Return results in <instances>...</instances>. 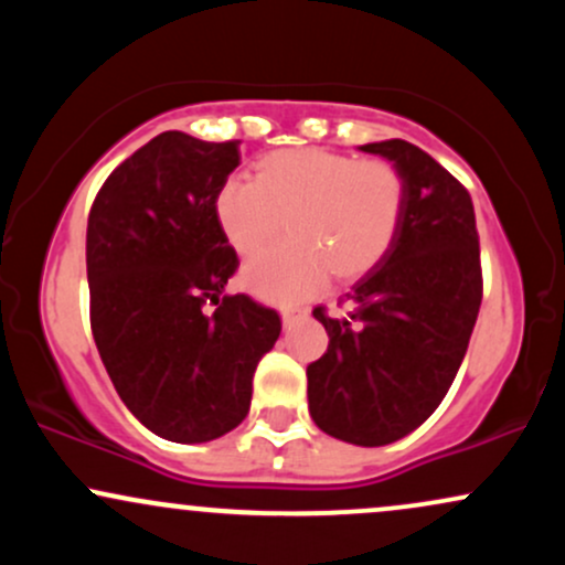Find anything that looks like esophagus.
Here are the masks:
<instances>
[{
	"label": "esophagus",
	"mask_w": 565,
	"mask_h": 565,
	"mask_svg": "<svg viewBox=\"0 0 565 565\" xmlns=\"http://www.w3.org/2000/svg\"><path fill=\"white\" fill-rule=\"evenodd\" d=\"M302 316H305V310H297V308H284V310H281V323H284V329H289L291 323L300 321Z\"/></svg>",
	"instance_id": "obj_1"
}]
</instances>
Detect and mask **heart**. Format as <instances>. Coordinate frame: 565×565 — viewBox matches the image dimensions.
Segmentation results:
<instances>
[{"label":"heart","instance_id":"heart-1","mask_svg":"<svg viewBox=\"0 0 565 565\" xmlns=\"http://www.w3.org/2000/svg\"><path fill=\"white\" fill-rule=\"evenodd\" d=\"M404 210L398 167L327 148L265 153L255 180L228 178L215 193L217 225L236 255H257L284 228L295 236L244 268L246 287L274 302L300 300L329 274L348 284L377 268Z\"/></svg>","mask_w":565,"mask_h":565}]
</instances>
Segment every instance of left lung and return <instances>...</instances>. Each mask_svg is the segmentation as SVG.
Wrapping results in <instances>:
<instances>
[{"mask_svg": "<svg viewBox=\"0 0 565 565\" xmlns=\"http://www.w3.org/2000/svg\"><path fill=\"white\" fill-rule=\"evenodd\" d=\"M406 180L398 236L348 291V319L313 316L329 348L308 366V408L327 436L385 446L408 436L449 393L483 297L468 188L406 140L366 142Z\"/></svg>", "mask_w": 565, "mask_h": 565, "instance_id": "left-lung-1", "label": "left lung"}]
</instances>
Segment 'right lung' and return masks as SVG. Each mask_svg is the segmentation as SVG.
I'll use <instances>...</instances> for the list:
<instances>
[{
  "mask_svg": "<svg viewBox=\"0 0 565 565\" xmlns=\"http://www.w3.org/2000/svg\"><path fill=\"white\" fill-rule=\"evenodd\" d=\"M238 161V140L170 129L121 161L89 210L97 353L129 412L174 444L242 425L255 369L281 334L276 310L225 295L238 257L217 225L215 193Z\"/></svg>",
  "mask_w": 565,
  "mask_h": 565,
  "instance_id": "right-lung-1",
  "label": "right lung"
}]
</instances>
